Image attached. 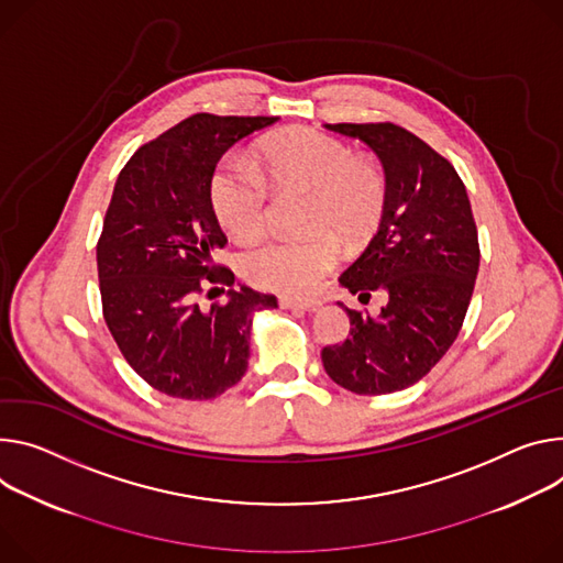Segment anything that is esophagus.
<instances>
[{"label": "esophagus", "mask_w": 563, "mask_h": 563, "mask_svg": "<svg viewBox=\"0 0 563 563\" xmlns=\"http://www.w3.org/2000/svg\"><path fill=\"white\" fill-rule=\"evenodd\" d=\"M319 298H291V296H280V308L285 310H302V312H317L321 308Z\"/></svg>", "instance_id": "obj_1"}]
</instances>
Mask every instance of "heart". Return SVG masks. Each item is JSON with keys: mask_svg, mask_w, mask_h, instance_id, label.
Masks as SVG:
<instances>
[{"mask_svg": "<svg viewBox=\"0 0 563 563\" xmlns=\"http://www.w3.org/2000/svg\"><path fill=\"white\" fill-rule=\"evenodd\" d=\"M310 190L300 235L253 244L242 258L244 276L276 291H308L339 261L341 244H360L379 224L386 207V177L350 145L319 132L289 130L263 143L258 168L227 157L211 177V203L220 224L235 238L265 227L269 186Z\"/></svg>", "mask_w": 563, "mask_h": 563, "instance_id": "obj_1", "label": "heart"}]
</instances>
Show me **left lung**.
I'll list each match as a JSON object with an SVG mask.
<instances>
[{"mask_svg": "<svg viewBox=\"0 0 563 563\" xmlns=\"http://www.w3.org/2000/svg\"><path fill=\"white\" fill-rule=\"evenodd\" d=\"M364 141L386 175L377 233L339 283L371 300L379 317L347 312L350 336L321 352L330 379L356 395H386L420 382L451 347L474 294L481 249L472 203L455 168L422 139L393 123H336Z\"/></svg>", "mask_w": 563, "mask_h": 563, "instance_id": "obj_1", "label": "left lung"}]
</instances>
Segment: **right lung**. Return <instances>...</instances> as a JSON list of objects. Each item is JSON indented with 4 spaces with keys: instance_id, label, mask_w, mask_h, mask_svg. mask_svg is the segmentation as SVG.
<instances>
[{
    "instance_id": "1",
    "label": "right lung",
    "mask_w": 563,
    "mask_h": 563,
    "mask_svg": "<svg viewBox=\"0 0 563 563\" xmlns=\"http://www.w3.org/2000/svg\"><path fill=\"white\" fill-rule=\"evenodd\" d=\"M276 121L192 114L141 145L117 179L96 246L103 317L125 362L164 395L213 399L235 386L253 314L278 308L274 294L246 285L209 310L197 302L207 287L233 285V272L213 263L227 244L211 203L216 166Z\"/></svg>"
}]
</instances>
